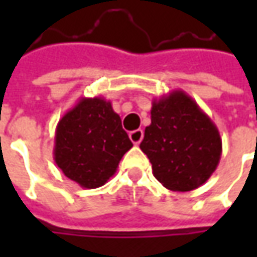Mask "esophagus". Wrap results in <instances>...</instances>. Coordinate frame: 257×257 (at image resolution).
I'll return each instance as SVG.
<instances>
[{
  "instance_id": "34e87169",
  "label": "esophagus",
  "mask_w": 257,
  "mask_h": 257,
  "mask_svg": "<svg viewBox=\"0 0 257 257\" xmlns=\"http://www.w3.org/2000/svg\"><path fill=\"white\" fill-rule=\"evenodd\" d=\"M130 140L133 142L134 144H140V142L143 140V130H134V132H130Z\"/></svg>"
}]
</instances>
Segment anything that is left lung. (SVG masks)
Segmentation results:
<instances>
[{
	"mask_svg": "<svg viewBox=\"0 0 257 257\" xmlns=\"http://www.w3.org/2000/svg\"><path fill=\"white\" fill-rule=\"evenodd\" d=\"M152 124L140 149L154 177L173 192H190L209 180L222 156L216 124L190 95L174 90L154 100Z\"/></svg>",
	"mask_w": 257,
	"mask_h": 257,
	"instance_id": "8db88e82",
	"label": "left lung"
}]
</instances>
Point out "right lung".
Wrapping results in <instances>:
<instances>
[{
    "mask_svg": "<svg viewBox=\"0 0 257 257\" xmlns=\"http://www.w3.org/2000/svg\"><path fill=\"white\" fill-rule=\"evenodd\" d=\"M132 147L120 115L103 97H81L55 128V164L85 189L108 182Z\"/></svg>",
    "mask_w": 257,
    "mask_h": 257,
    "instance_id": "obj_1",
    "label": "right lung"
}]
</instances>
